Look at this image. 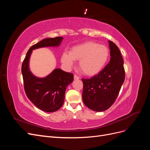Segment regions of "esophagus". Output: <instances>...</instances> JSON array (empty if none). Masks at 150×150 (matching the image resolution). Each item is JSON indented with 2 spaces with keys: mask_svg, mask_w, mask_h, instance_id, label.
Masks as SVG:
<instances>
[{
  "mask_svg": "<svg viewBox=\"0 0 150 150\" xmlns=\"http://www.w3.org/2000/svg\"><path fill=\"white\" fill-rule=\"evenodd\" d=\"M74 79H76V80H77V79H79V77L78 76H77L76 74H75V75L74 76Z\"/></svg>",
  "mask_w": 150,
  "mask_h": 150,
  "instance_id": "obj_1",
  "label": "esophagus"
}]
</instances>
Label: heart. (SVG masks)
<instances>
[{"label": "heart", "mask_w": 150, "mask_h": 150, "mask_svg": "<svg viewBox=\"0 0 150 150\" xmlns=\"http://www.w3.org/2000/svg\"><path fill=\"white\" fill-rule=\"evenodd\" d=\"M110 57V51L104 45L88 41L72 47L69 53L62 54L61 61L67 68H71L74 61H79V67L88 76L99 73L105 67Z\"/></svg>", "instance_id": "1"}]
</instances>
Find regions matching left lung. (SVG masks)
I'll use <instances>...</instances> for the list:
<instances>
[{
  "instance_id": "obj_1",
  "label": "left lung",
  "mask_w": 150,
  "mask_h": 150,
  "mask_svg": "<svg viewBox=\"0 0 150 150\" xmlns=\"http://www.w3.org/2000/svg\"><path fill=\"white\" fill-rule=\"evenodd\" d=\"M108 42L110 61L98 74L90 79H82L83 102L94 111H104L112 105L125 78L124 61L120 49L111 40Z\"/></svg>"
}]
</instances>
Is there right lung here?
<instances>
[{
  "label": "right lung",
  "mask_w": 150,
  "mask_h": 150,
  "mask_svg": "<svg viewBox=\"0 0 150 150\" xmlns=\"http://www.w3.org/2000/svg\"><path fill=\"white\" fill-rule=\"evenodd\" d=\"M62 39V37L47 38L33 45L27 52L22 64V74L27 96L36 107L48 112H55L62 106L66 88L73 81V74L55 69L45 78H38L30 71L29 59L33 50L45 47H57Z\"/></svg>",
  "instance_id": "obj_1"
}]
</instances>
